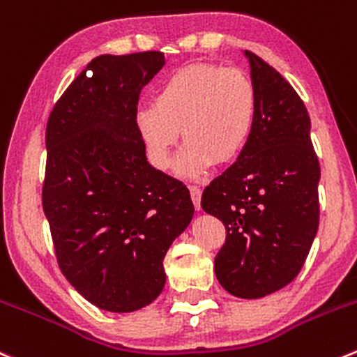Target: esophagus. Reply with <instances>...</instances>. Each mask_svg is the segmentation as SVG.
Segmentation results:
<instances>
[{
	"label": "esophagus",
	"instance_id": "34e87169",
	"mask_svg": "<svg viewBox=\"0 0 357 357\" xmlns=\"http://www.w3.org/2000/svg\"><path fill=\"white\" fill-rule=\"evenodd\" d=\"M190 197H192V202L195 206V209H200V199H202V190L199 186H190Z\"/></svg>",
	"mask_w": 357,
	"mask_h": 357
}]
</instances>
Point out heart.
Segmentation results:
<instances>
[{"mask_svg": "<svg viewBox=\"0 0 357 357\" xmlns=\"http://www.w3.org/2000/svg\"><path fill=\"white\" fill-rule=\"evenodd\" d=\"M258 119V92L244 71L220 64H188L158 86L153 105L136 112L148 158L167 171L179 130L186 141L176 174L199 179L214 162L231 164L249 144Z\"/></svg>", "mask_w": 357, "mask_h": 357, "instance_id": "obj_1", "label": "heart"}]
</instances>
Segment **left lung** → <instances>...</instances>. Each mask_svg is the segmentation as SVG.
<instances>
[{
    "instance_id": "1",
    "label": "left lung",
    "mask_w": 357,
    "mask_h": 357,
    "mask_svg": "<svg viewBox=\"0 0 357 357\" xmlns=\"http://www.w3.org/2000/svg\"><path fill=\"white\" fill-rule=\"evenodd\" d=\"M244 55L258 92L255 130L200 204L227 228L214 258L218 281L230 295L252 300L279 291L302 271L319 227L321 169L300 96L263 59Z\"/></svg>"
}]
</instances>
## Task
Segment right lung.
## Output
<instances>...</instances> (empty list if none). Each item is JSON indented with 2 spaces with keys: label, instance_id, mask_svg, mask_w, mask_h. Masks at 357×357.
<instances>
[{
  "label": "right lung",
  "instance_id": "right-lung-1",
  "mask_svg": "<svg viewBox=\"0 0 357 357\" xmlns=\"http://www.w3.org/2000/svg\"><path fill=\"white\" fill-rule=\"evenodd\" d=\"M162 52L99 55L50 113L43 211L59 266L108 312L150 305L165 286L164 256L193 218L181 181L148 164L136 127L139 92Z\"/></svg>",
  "mask_w": 357,
  "mask_h": 357
}]
</instances>
